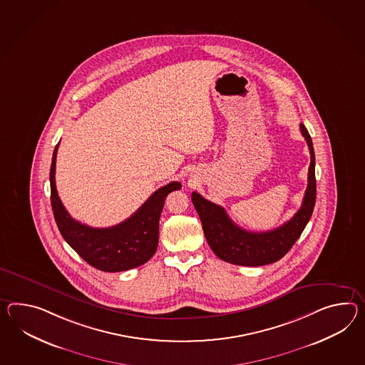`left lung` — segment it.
I'll return each instance as SVG.
<instances>
[{
    "label": "left lung",
    "instance_id": "1",
    "mask_svg": "<svg viewBox=\"0 0 365 365\" xmlns=\"http://www.w3.org/2000/svg\"><path fill=\"white\" fill-rule=\"evenodd\" d=\"M302 133L310 150V168L307 188L303 196L302 205L289 222L273 231L250 232L242 230L232 222L220 205L207 200L197 192H192L191 200L200 217L208 245L222 261L242 267H261L273 264L284 257L299 239L304 227L312 217L317 199L315 180V154L310 134L301 124Z\"/></svg>",
    "mask_w": 365,
    "mask_h": 365
}]
</instances>
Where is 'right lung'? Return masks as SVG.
<instances>
[{"instance_id": "add662e5", "label": "right lung", "mask_w": 365, "mask_h": 365, "mask_svg": "<svg viewBox=\"0 0 365 365\" xmlns=\"http://www.w3.org/2000/svg\"><path fill=\"white\" fill-rule=\"evenodd\" d=\"M55 146L50 169L51 207L63 239L91 267L103 272H125L148 262L155 253L160 236V217L165 199L180 190L179 182L158 188L129 219L109 228H93L72 219L55 186Z\"/></svg>"}]
</instances>
